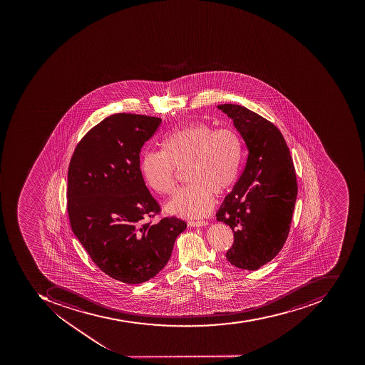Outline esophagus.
I'll use <instances>...</instances> for the list:
<instances>
[{
    "label": "esophagus",
    "mask_w": 365,
    "mask_h": 365,
    "mask_svg": "<svg viewBox=\"0 0 365 365\" xmlns=\"http://www.w3.org/2000/svg\"><path fill=\"white\" fill-rule=\"evenodd\" d=\"M187 225H189V227H205V225H207V221H189L187 222Z\"/></svg>",
    "instance_id": "obj_1"
}]
</instances>
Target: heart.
<instances>
[{
  "label": "heart",
  "instance_id": "heart-1",
  "mask_svg": "<svg viewBox=\"0 0 365 365\" xmlns=\"http://www.w3.org/2000/svg\"><path fill=\"white\" fill-rule=\"evenodd\" d=\"M242 144L232 130L193 122L168 133L160 152L145 150L140 173L148 189L170 195L175 191L176 170L190 182L165 205L168 215L205 217L213 207V192L222 194L238 179Z\"/></svg>",
  "mask_w": 365,
  "mask_h": 365
}]
</instances>
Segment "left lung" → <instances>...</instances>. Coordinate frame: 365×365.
Returning <instances> with one entry per match:
<instances>
[{
  "label": "left lung",
  "mask_w": 365,
  "mask_h": 365,
  "mask_svg": "<svg viewBox=\"0 0 365 365\" xmlns=\"http://www.w3.org/2000/svg\"><path fill=\"white\" fill-rule=\"evenodd\" d=\"M217 107L232 119L249 153L240 179L215 215L233 231L227 262L256 270L272 260L287 239L297 197L295 168L274 124L246 107Z\"/></svg>",
  "instance_id": "1"
}]
</instances>
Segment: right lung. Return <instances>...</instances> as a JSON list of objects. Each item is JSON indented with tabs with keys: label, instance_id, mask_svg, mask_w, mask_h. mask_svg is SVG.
Returning a JSON list of instances; mask_svg holds the SVG:
<instances>
[{
	"label": "right lung",
	"instance_id": "right-lung-1",
	"mask_svg": "<svg viewBox=\"0 0 365 365\" xmlns=\"http://www.w3.org/2000/svg\"><path fill=\"white\" fill-rule=\"evenodd\" d=\"M162 123L158 117L111 115L77 145L68 170L70 225L101 272L126 284L156 276L186 229L175 217L144 222L160 212L140 168L143 145Z\"/></svg>",
	"mask_w": 365,
	"mask_h": 365
}]
</instances>
